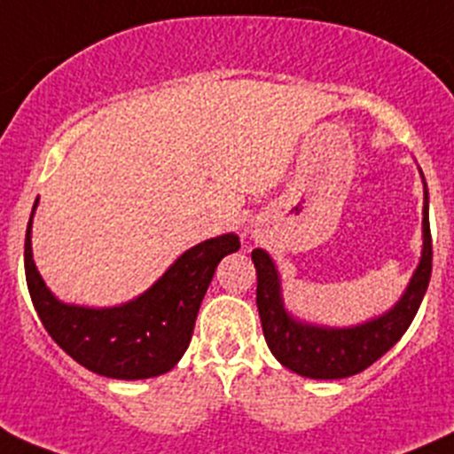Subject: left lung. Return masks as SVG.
<instances>
[{
    "label": "left lung",
    "instance_id": "left-lung-1",
    "mask_svg": "<svg viewBox=\"0 0 454 454\" xmlns=\"http://www.w3.org/2000/svg\"><path fill=\"white\" fill-rule=\"evenodd\" d=\"M422 176V171H419ZM424 182V176H422ZM422 256L404 294L387 312L351 327H329L296 318L283 301L281 274L265 250H253L256 268V308L265 342L274 358L294 373L312 380H340L360 373L382 358L409 329L426 294L433 270L428 223V189L424 182Z\"/></svg>",
    "mask_w": 454,
    "mask_h": 454
}]
</instances>
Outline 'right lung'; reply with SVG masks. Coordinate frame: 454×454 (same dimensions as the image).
Listing matches in <instances>:
<instances>
[{
    "mask_svg": "<svg viewBox=\"0 0 454 454\" xmlns=\"http://www.w3.org/2000/svg\"><path fill=\"white\" fill-rule=\"evenodd\" d=\"M32 215L26 231V283L45 332L85 369L116 380L155 378L180 363L215 268L241 246L235 232L201 241L136 299L114 308H87L63 303L41 278L32 259Z\"/></svg>",
    "mask_w": 454,
    "mask_h": 454,
    "instance_id": "add662e5",
    "label": "right lung"
}]
</instances>
